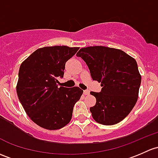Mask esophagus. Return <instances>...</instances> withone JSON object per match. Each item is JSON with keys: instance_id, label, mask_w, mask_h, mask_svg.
I'll return each instance as SVG.
<instances>
[{"instance_id": "34e87169", "label": "esophagus", "mask_w": 158, "mask_h": 158, "mask_svg": "<svg viewBox=\"0 0 158 158\" xmlns=\"http://www.w3.org/2000/svg\"><path fill=\"white\" fill-rule=\"evenodd\" d=\"M83 93H84V94L85 95H88V94H89V90H85V91H83Z\"/></svg>"}]
</instances>
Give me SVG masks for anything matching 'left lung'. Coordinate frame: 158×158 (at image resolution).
<instances>
[{
  "label": "left lung",
  "mask_w": 158,
  "mask_h": 158,
  "mask_svg": "<svg viewBox=\"0 0 158 158\" xmlns=\"http://www.w3.org/2000/svg\"><path fill=\"white\" fill-rule=\"evenodd\" d=\"M86 63L93 80L101 82V92L90 107L93 119L105 126L117 124L131 112L139 97L141 75L135 60L124 51L104 46L82 48L76 54Z\"/></svg>",
  "instance_id": "obj_1"
}]
</instances>
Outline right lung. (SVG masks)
<instances>
[{
	"instance_id": "add662e5",
	"label": "right lung",
	"mask_w": 158,
	"mask_h": 158,
	"mask_svg": "<svg viewBox=\"0 0 158 158\" xmlns=\"http://www.w3.org/2000/svg\"><path fill=\"white\" fill-rule=\"evenodd\" d=\"M79 49L64 45L41 48L21 64L16 92L26 114L39 127L57 130L70 122L83 90L77 86L58 88L57 78L64 76L66 62Z\"/></svg>"
}]
</instances>
